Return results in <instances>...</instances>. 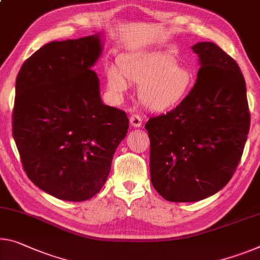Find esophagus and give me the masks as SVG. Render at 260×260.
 Here are the masks:
<instances>
[{
	"label": "esophagus",
	"instance_id": "esophagus-1",
	"mask_svg": "<svg viewBox=\"0 0 260 260\" xmlns=\"http://www.w3.org/2000/svg\"><path fill=\"white\" fill-rule=\"evenodd\" d=\"M130 123L134 127H139L142 126V117L139 115H133L130 117Z\"/></svg>",
	"mask_w": 260,
	"mask_h": 260
}]
</instances>
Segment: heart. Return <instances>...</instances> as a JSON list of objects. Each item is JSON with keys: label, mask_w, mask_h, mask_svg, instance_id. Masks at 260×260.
I'll list each match as a JSON object with an SVG mask.
<instances>
[{"label": "heart", "mask_w": 260, "mask_h": 260, "mask_svg": "<svg viewBox=\"0 0 260 260\" xmlns=\"http://www.w3.org/2000/svg\"><path fill=\"white\" fill-rule=\"evenodd\" d=\"M126 82L139 85L138 99L144 107L164 111L177 106L186 96L191 85V74L170 53L141 54L124 59L118 71H107L108 89L115 96L125 94Z\"/></svg>", "instance_id": "heart-1"}]
</instances>
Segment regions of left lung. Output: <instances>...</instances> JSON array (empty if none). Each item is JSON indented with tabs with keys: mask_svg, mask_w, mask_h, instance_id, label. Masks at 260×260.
<instances>
[{
	"mask_svg": "<svg viewBox=\"0 0 260 260\" xmlns=\"http://www.w3.org/2000/svg\"><path fill=\"white\" fill-rule=\"evenodd\" d=\"M198 79L170 113L151 117L150 174L171 202H195L221 190L233 177L250 129L246 86L237 62L211 42L191 46Z\"/></svg>",
	"mask_w": 260,
	"mask_h": 260,
	"instance_id": "1",
	"label": "left lung"
}]
</instances>
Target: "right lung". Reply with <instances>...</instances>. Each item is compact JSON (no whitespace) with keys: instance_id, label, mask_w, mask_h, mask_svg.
Masks as SVG:
<instances>
[{"instance_id":"add662e5","label":"right lung","mask_w":260,"mask_h":260,"mask_svg":"<svg viewBox=\"0 0 260 260\" xmlns=\"http://www.w3.org/2000/svg\"><path fill=\"white\" fill-rule=\"evenodd\" d=\"M101 53L99 35L51 42L16 79L13 136L24 171L63 201H86L101 190L129 127L124 111L101 100L91 70Z\"/></svg>"}]
</instances>
